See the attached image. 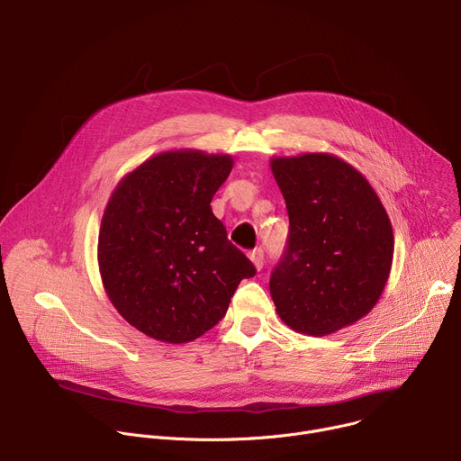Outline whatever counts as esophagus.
Here are the masks:
<instances>
[{"instance_id":"obj_1","label":"esophagus","mask_w":461,"mask_h":461,"mask_svg":"<svg viewBox=\"0 0 461 461\" xmlns=\"http://www.w3.org/2000/svg\"><path fill=\"white\" fill-rule=\"evenodd\" d=\"M249 258L253 262V267L257 270H262V267H265V251H262V248H257L249 253Z\"/></svg>"}]
</instances>
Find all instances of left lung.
Wrapping results in <instances>:
<instances>
[{
    "mask_svg": "<svg viewBox=\"0 0 461 461\" xmlns=\"http://www.w3.org/2000/svg\"><path fill=\"white\" fill-rule=\"evenodd\" d=\"M285 196L288 246L270 277L285 324L328 336L365 317L379 301L393 257L392 224L370 182L330 153L270 160Z\"/></svg>",
    "mask_w": 461,
    "mask_h": 461,
    "instance_id": "left-lung-1",
    "label": "left lung"
}]
</instances>
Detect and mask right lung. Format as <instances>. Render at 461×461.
Wrapping results in <instances>:
<instances>
[{
    "label": "right lung",
    "instance_id": "add662e5",
    "mask_svg": "<svg viewBox=\"0 0 461 461\" xmlns=\"http://www.w3.org/2000/svg\"><path fill=\"white\" fill-rule=\"evenodd\" d=\"M231 167L230 155L164 151L109 196L98 233L102 283L118 313L157 341L204 336L226 315L239 283L255 276L212 212Z\"/></svg>",
    "mask_w": 461,
    "mask_h": 461
}]
</instances>
